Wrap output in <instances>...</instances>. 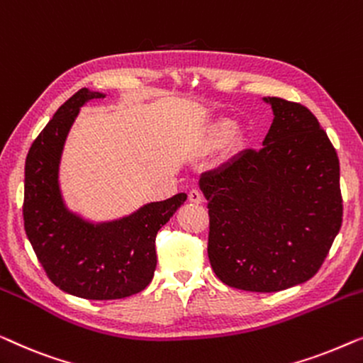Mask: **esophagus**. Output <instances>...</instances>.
<instances>
[{
	"instance_id": "obj_1",
	"label": "esophagus",
	"mask_w": 363,
	"mask_h": 363,
	"mask_svg": "<svg viewBox=\"0 0 363 363\" xmlns=\"http://www.w3.org/2000/svg\"><path fill=\"white\" fill-rule=\"evenodd\" d=\"M202 201H203V197H202V194H201V191H199V189H192V191L189 192V202L201 203Z\"/></svg>"
}]
</instances>
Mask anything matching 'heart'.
<instances>
[{
	"label": "heart",
	"instance_id": "obj_1",
	"mask_svg": "<svg viewBox=\"0 0 363 363\" xmlns=\"http://www.w3.org/2000/svg\"><path fill=\"white\" fill-rule=\"evenodd\" d=\"M228 135V150H237L242 143V131L235 128L233 120L228 118H217L213 120L211 125H208L207 133H206V141H203V147L206 151H212L222 145L223 141L227 140Z\"/></svg>",
	"mask_w": 363,
	"mask_h": 363
}]
</instances>
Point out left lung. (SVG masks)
<instances>
[{
  "label": "left lung",
  "mask_w": 363,
  "mask_h": 363,
  "mask_svg": "<svg viewBox=\"0 0 363 363\" xmlns=\"http://www.w3.org/2000/svg\"><path fill=\"white\" fill-rule=\"evenodd\" d=\"M273 123L259 151H245L199 187L208 202V259L232 288L274 293L306 283L342 223L339 157L306 106L264 96Z\"/></svg>",
  "instance_id": "1"
}]
</instances>
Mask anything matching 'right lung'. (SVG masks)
Wrapping results in <instances>:
<instances>
[{
    "mask_svg": "<svg viewBox=\"0 0 363 363\" xmlns=\"http://www.w3.org/2000/svg\"><path fill=\"white\" fill-rule=\"evenodd\" d=\"M106 96L82 89L55 111L30 146L24 167V230L50 281L84 299L140 293L156 269V233L186 202V194L150 202L130 216L95 222L70 211L60 189V160L80 108Z\"/></svg>",
    "mask_w": 363,
    "mask_h": 363,
    "instance_id": "1",
    "label": "right lung"
}]
</instances>
